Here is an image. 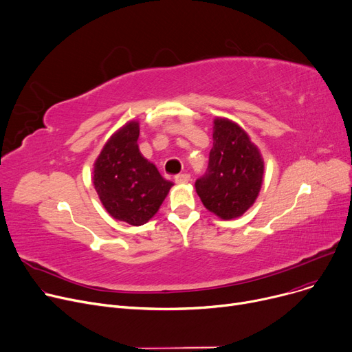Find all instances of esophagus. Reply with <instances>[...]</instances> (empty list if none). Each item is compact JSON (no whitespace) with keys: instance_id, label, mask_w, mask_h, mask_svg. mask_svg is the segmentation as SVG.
Listing matches in <instances>:
<instances>
[{"instance_id":"1","label":"esophagus","mask_w":352,"mask_h":352,"mask_svg":"<svg viewBox=\"0 0 352 352\" xmlns=\"http://www.w3.org/2000/svg\"><path fill=\"white\" fill-rule=\"evenodd\" d=\"M191 181V175L190 174H181L175 177V182L177 184H188Z\"/></svg>"}]
</instances>
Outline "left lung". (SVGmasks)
I'll return each instance as SVG.
<instances>
[{"instance_id": "obj_1", "label": "left lung", "mask_w": 352, "mask_h": 352, "mask_svg": "<svg viewBox=\"0 0 352 352\" xmlns=\"http://www.w3.org/2000/svg\"><path fill=\"white\" fill-rule=\"evenodd\" d=\"M212 137L208 173L197 179L195 190L209 212L225 221L235 219L259 195L265 161L249 134L225 117H215Z\"/></svg>"}]
</instances>
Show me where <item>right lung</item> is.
<instances>
[{"instance_id":"1","label":"right lung","mask_w":352,"mask_h":352,"mask_svg":"<svg viewBox=\"0 0 352 352\" xmlns=\"http://www.w3.org/2000/svg\"><path fill=\"white\" fill-rule=\"evenodd\" d=\"M138 135L137 120L113 133L93 164L91 178L109 215L133 226L148 222L174 185L140 153Z\"/></svg>"}]
</instances>
